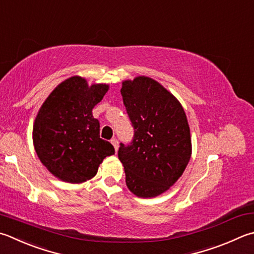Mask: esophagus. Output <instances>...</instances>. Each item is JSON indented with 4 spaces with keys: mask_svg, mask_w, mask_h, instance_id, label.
I'll list each match as a JSON object with an SVG mask.
<instances>
[{
    "mask_svg": "<svg viewBox=\"0 0 254 254\" xmlns=\"http://www.w3.org/2000/svg\"><path fill=\"white\" fill-rule=\"evenodd\" d=\"M111 142L113 143V146H114V148H115V150H118V146H119V143H118V140L116 139V138H113V139L111 140Z\"/></svg>",
    "mask_w": 254,
    "mask_h": 254,
    "instance_id": "obj_1",
    "label": "esophagus"
}]
</instances>
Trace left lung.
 <instances>
[{
  "label": "left lung",
  "mask_w": 254,
  "mask_h": 254,
  "mask_svg": "<svg viewBox=\"0 0 254 254\" xmlns=\"http://www.w3.org/2000/svg\"><path fill=\"white\" fill-rule=\"evenodd\" d=\"M121 93L133 128L132 140L121 142L118 150L126 185L138 197H156L179 179L190 160L185 111L174 95L145 76L125 80Z\"/></svg>",
  "instance_id": "8db88e82"
}]
</instances>
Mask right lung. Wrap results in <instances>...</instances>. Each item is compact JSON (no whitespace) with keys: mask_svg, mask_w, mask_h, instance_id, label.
Wrapping results in <instances>:
<instances>
[{"mask_svg":"<svg viewBox=\"0 0 254 254\" xmlns=\"http://www.w3.org/2000/svg\"><path fill=\"white\" fill-rule=\"evenodd\" d=\"M107 90L108 85L89 87L84 78L74 76L42 105L33 142L42 164L61 180L79 184L93 178L105 158L115 154L112 143L99 137V122L92 114Z\"/></svg>","mask_w":254,"mask_h":254,"instance_id":"add662e5","label":"right lung"}]
</instances>
